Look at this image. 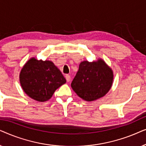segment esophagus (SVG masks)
I'll return each instance as SVG.
<instances>
[{"mask_svg":"<svg viewBox=\"0 0 146 146\" xmlns=\"http://www.w3.org/2000/svg\"><path fill=\"white\" fill-rule=\"evenodd\" d=\"M65 78L66 79V81L68 82H70V75L68 74H66L65 76Z\"/></svg>","mask_w":146,"mask_h":146,"instance_id":"1","label":"esophagus"}]
</instances>
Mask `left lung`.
Segmentation results:
<instances>
[{
  "label": "left lung",
  "mask_w": 146,
  "mask_h": 146,
  "mask_svg": "<svg viewBox=\"0 0 146 146\" xmlns=\"http://www.w3.org/2000/svg\"><path fill=\"white\" fill-rule=\"evenodd\" d=\"M113 79L112 70L102 59L92 62L83 61L80 64L71 87L82 99L92 102L104 96L108 92Z\"/></svg>",
  "instance_id": "8db88e82"
}]
</instances>
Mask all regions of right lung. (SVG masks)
Wrapping results in <instances>:
<instances>
[{"label":"right lung","instance_id":"obj_1","mask_svg":"<svg viewBox=\"0 0 146 146\" xmlns=\"http://www.w3.org/2000/svg\"><path fill=\"white\" fill-rule=\"evenodd\" d=\"M20 83L30 98L46 102L52 96L56 90L66 82L62 74L52 62L38 60L31 58L20 73Z\"/></svg>","mask_w":146,"mask_h":146}]
</instances>
